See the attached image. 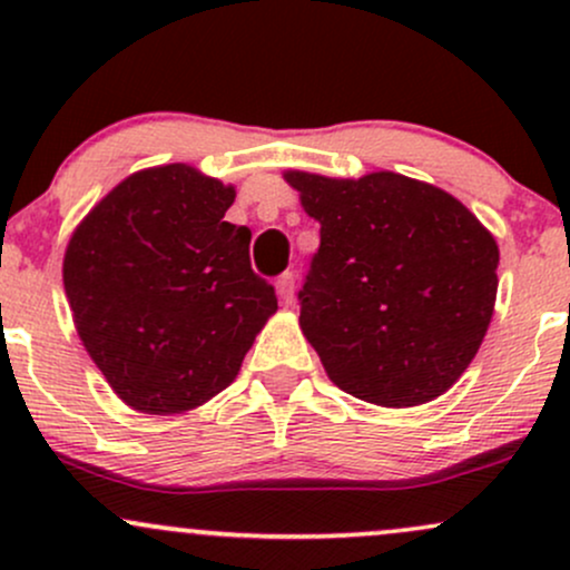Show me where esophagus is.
<instances>
[{"label": "esophagus", "mask_w": 570, "mask_h": 570, "mask_svg": "<svg viewBox=\"0 0 570 570\" xmlns=\"http://www.w3.org/2000/svg\"><path fill=\"white\" fill-rule=\"evenodd\" d=\"M276 292H278L281 303H284V305L292 303V297H294V276H292V273H284V276H278Z\"/></svg>", "instance_id": "obj_1"}]
</instances>
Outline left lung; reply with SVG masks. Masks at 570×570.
Returning <instances> with one entry per match:
<instances>
[{"label":"left lung","mask_w":570,"mask_h":570,"mask_svg":"<svg viewBox=\"0 0 570 570\" xmlns=\"http://www.w3.org/2000/svg\"><path fill=\"white\" fill-rule=\"evenodd\" d=\"M322 225L299 326L345 394L415 407L466 372L493 318L499 244L444 189L394 171H286Z\"/></svg>","instance_id":"left-lung-1"}]
</instances>
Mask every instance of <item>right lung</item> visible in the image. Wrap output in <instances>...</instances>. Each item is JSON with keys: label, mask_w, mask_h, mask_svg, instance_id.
Here are the masks:
<instances>
[{"label": "right lung", "mask_w": 570, "mask_h": 570, "mask_svg": "<svg viewBox=\"0 0 570 570\" xmlns=\"http://www.w3.org/2000/svg\"><path fill=\"white\" fill-rule=\"evenodd\" d=\"M235 187L187 163L144 168L71 233L63 289L85 351L130 410L179 415L217 396L278 311L225 222Z\"/></svg>", "instance_id": "right-lung-1"}]
</instances>
